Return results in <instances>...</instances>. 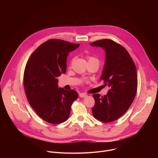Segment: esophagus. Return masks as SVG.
<instances>
[{"instance_id":"obj_1","label":"esophagus","mask_w":158,"mask_h":158,"mask_svg":"<svg viewBox=\"0 0 158 158\" xmlns=\"http://www.w3.org/2000/svg\"><path fill=\"white\" fill-rule=\"evenodd\" d=\"M79 97H81V98H84V97H86L87 96V95L86 94H84V93H79Z\"/></svg>"}]
</instances>
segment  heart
Returning <instances> with one entry per match:
<instances>
[{
    "label": "heart",
    "mask_w": 158,
    "mask_h": 158,
    "mask_svg": "<svg viewBox=\"0 0 158 158\" xmlns=\"http://www.w3.org/2000/svg\"><path fill=\"white\" fill-rule=\"evenodd\" d=\"M92 59H94V58L92 57H89V60H92Z\"/></svg>",
    "instance_id": "heart-1"
}]
</instances>
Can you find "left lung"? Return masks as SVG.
<instances>
[{"label":"left lung","instance_id":"1","mask_svg":"<svg viewBox=\"0 0 158 158\" xmlns=\"http://www.w3.org/2000/svg\"><path fill=\"white\" fill-rule=\"evenodd\" d=\"M90 45L101 47L106 52L101 80L110 87L104 97L93 95L92 113L98 120L109 123L121 117L134 101L138 87L136 66L127 50L114 41L98 40Z\"/></svg>","mask_w":158,"mask_h":158}]
</instances>
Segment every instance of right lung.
<instances>
[{
	"label": "right lung",
	"instance_id": "obj_1",
	"mask_svg": "<svg viewBox=\"0 0 158 158\" xmlns=\"http://www.w3.org/2000/svg\"><path fill=\"white\" fill-rule=\"evenodd\" d=\"M79 44L58 39L49 40L29 57L23 74L25 92L30 105L45 121L57 124L69 117L78 94L58 87L57 77L66 73V59Z\"/></svg>",
	"mask_w": 158,
	"mask_h": 158
}]
</instances>
